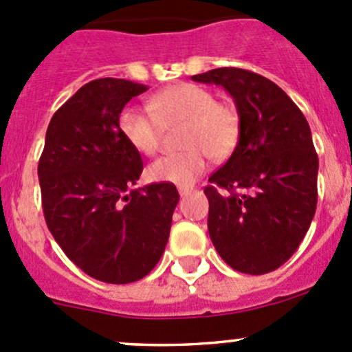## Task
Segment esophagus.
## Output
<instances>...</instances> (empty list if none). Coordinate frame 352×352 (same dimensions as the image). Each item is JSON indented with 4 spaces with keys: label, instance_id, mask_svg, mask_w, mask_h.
<instances>
[{
    "label": "esophagus",
    "instance_id": "1",
    "mask_svg": "<svg viewBox=\"0 0 352 352\" xmlns=\"http://www.w3.org/2000/svg\"><path fill=\"white\" fill-rule=\"evenodd\" d=\"M192 190H194L192 187H189V186H187V187L180 186V187H179V194H180V196H182V197H184V196H189V194L192 192Z\"/></svg>",
    "mask_w": 352,
    "mask_h": 352
}]
</instances>
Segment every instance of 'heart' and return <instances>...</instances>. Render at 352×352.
I'll use <instances>...</instances> for the list:
<instances>
[{"label": "heart", "instance_id": "heart-1", "mask_svg": "<svg viewBox=\"0 0 352 352\" xmlns=\"http://www.w3.org/2000/svg\"><path fill=\"white\" fill-rule=\"evenodd\" d=\"M153 116L136 107L119 113V131L141 155L151 156L162 143V126L184 122L182 153L166 155L148 166L156 182L192 186L208 170V158L225 160L233 153L242 133L239 110L219 104L216 95L194 83H179L150 98Z\"/></svg>", "mask_w": 352, "mask_h": 352}]
</instances>
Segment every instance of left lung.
<instances>
[{
	"instance_id": "obj_1",
	"label": "left lung",
	"mask_w": 352,
	"mask_h": 352,
	"mask_svg": "<svg viewBox=\"0 0 352 352\" xmlns=\"http://www.w3.org/2000/svg\"><path fill=\"white\" fill-rule=\"evenodd\" d=\"M192 80L221 85L242 122L235 151L204 189L209 236L230 267L267 274L296 252L317 209L310 126L285 91L257 73L218 67Z\"/></svg>"
}]
</instances>
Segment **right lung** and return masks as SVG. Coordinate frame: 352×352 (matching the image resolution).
Listing matches in <instances>:
<instances>
[{"label":"right lung","instance_id":"add662e5","mask_svg":"<svg viewBox=\"0 0 352 352\" xmlns=\"http://www.w3.org/2000/svg\"><path fill=\"white\" fill-rule=\"evenodd\" d=\"M146 90L119 78L83 85L52 116L38 160L49 232L81 271L110 285L153 271L180 197L168 182L131 190L143 160L120 134L119 113Z\"/></svg>","mask_w":352,"mask_h":352}]
</instances>
